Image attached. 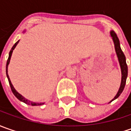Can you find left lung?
I'll use <instances>...</instances> for the list:
<instances>
[{"mask_svg": "<svg viewBox=\"0 0 131 131\" xmlns=\"http://www.w3.org/2000/svg\"><path fill=\"white\" fill-rule=\"evenodd\" d=\"M111 36L112 37V39L114 41V48H115V51L117 53V58H118L119 63L120 65V68H121V71H122V81H121V84H120V88L119 89V91L117 94L116 95V96L113 98V100H115L116 98H117L120 95V94L123 93L125 86V83H126V79L128 77V66L126 63V59H125V56L121 48H120V45H119V38L117 36V34L115 33L114 31L112 30L110 32ZM111 101V102H112Z\"/></svg>", "mask_w": 131, "mask_h": 131, "instance_id": "left-lung-1", "label": "left lung"}]
</instances>
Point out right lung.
Segmentation results:
<instances>
[{
    "instance_id": "1",
    "label": "right lung",
    "mask_w": 131,
    "mask_h": 131,
    "mask_svg": "<svg viewBox=\"0 0 131 131\" xmlns=\"http://www.w3.org/2000/svg\"><path fill=\"white\" fill-rule=\"evenodd\" d=\"M19 42V41H17L16 43H14V45L13 46L12 48V49H11V51L9 52V55H8V58L7 60V63H6V76H7V78H8V82H9V85H10V87H11V89H12V91L13 94L17 97V98L19 100V101H23L24 103H25L26 104H28V105H30V106H38V105H42L43 104V103H34V102H32V101H28L26 98H25L23 96H22L19 93H18L17 91H16V90L13 87L12 84L11 82V81H10V79L8 77V63L10 62V59H11V56H12V52L13 50L14 49V48L16 47V46H17V44Z\"/></svg>"
}]
</instances>
